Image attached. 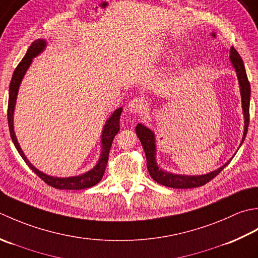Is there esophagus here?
I'll use <instances>...</instances> for the list:
<instances>
[{
  "instance_id": "esophagus-1",
  "label": "esophagus",
  "mask_w": 258,
  "mask_h": 258,
  "mask_svg": "<svg viewBox=\"0 0 258 258\" xmlns=\"http://www.w3.org/2000/svg\"><path fill=\"white\" fill-rule=\"evenodd\" d=\"M144 101L140 98H136L128 103L127 110L130 113H135V114H140L144 110Z\"/></svg>"
}]
</instances>
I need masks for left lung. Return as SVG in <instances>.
I'll return each instance as SVG.
<instances>
[{"label":"left lung","mask_w":258,"mask_h":258,"mask_svg":"<svg viewBox=\"0 0 258 258\" xmlns=\"http://www.w3.org/2000/svg\"><path fill=\"white\" fill-rule=\"evenodd\" d=\"M215 35L216 34L212 33L213 38H215ZM229 53H230L229 55L230 62H232V64L236 71V76H237V79H238L239 91H240V97H241V108H243V113H244V119H245L244 134L240 143V146H241V144L244 143V139L246 137L247 129H248V123H249L250 85H249L248 78H247V75H246L244 62L241 60L238 52L232 46L229 50ZM136 134L138 136L140 143L143 145V148L145 150L146 159H147V168H148L149 175L155 181L166 187L185 189V188H195V187L204 186L205 183H207L208 181L212 180L213 178L216 177L218 173L229 164L230 160H232V159L228 160L225 165L218 168V169L214 170L212 172H208L206 175L188 176V175H178V173H172V172L161 169V168H159L158 164H157L156 137H155L154 131L150 130L149 128H147L143 123H138L136 127Z\"/></svg>","instance_id":"8db88e82"}]
</instances>
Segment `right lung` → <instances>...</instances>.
<instances>
[{
    "label": "right lung",
    "instance_id": "right-lung-1",
    "mask_svg": "<svg viewBox=\"0 0 258 258\" xmlns=\"http://www.w3.org/2000/svg\"><path fill=\"white\" fill-rule=\"evenodd\" d=\"M46 46V41L44 39H38L35 40L32 44L30 45L29 50L26 51V54L24 57L19 63L17 69L14 70L11 83H10V90H9V106H8V121H9V129H10V135H11V138L13 144L17 148L20 156L22 157L23 160L26 162L32 171L36 173L42 180L45 183H48L49 186L54 187L56 189H69V190H79V189H86L89 187H92L102 179L104 170H106L107 162H108V157H109V151L111 148L112 141L114 136L118 134L120 129V115L122 112V108H118L114 110L113 113L110 115V118L107 120L106 123L103 125L102 129V135H101V154H100L99 160L97 165L94 166L91 170H89L85 173H81L79 176H72V177H53L50 175H46V173L40 171L39 169L31 164L29 159L26 158L24 152L21 149L19 145V141L17 139V136H15L14 131V109H15V103H17V98H18V92L21 82H22L24 75L28 71V69L31 66V63L33 61V57L38 56L41 54L42 52L45 50Z\"/></svg>",
    "mask_w": 258,
    "mask_h": 258
}]
</instances>
